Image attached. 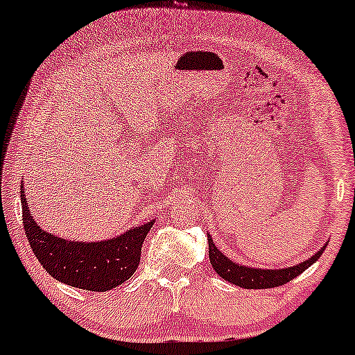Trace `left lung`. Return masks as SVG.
I'll list each match as a JSON object with an SVG mask.
<instances>
[{"label": "left lung", "mask_w": 355, "mask_h": 355, "mask_svg": "<svg viewBox=\"0 0 355 355\" xmlns=\"http://www.w3.org/2000/svg\"><path fill=\"white\" fill-rule=\"evenodd\" d=\"M326 246L327 245H324L318 253L307 258L306 261L294 264V266L281 268V270H266V268L245 266V264L232 261L228 256L221 253L218 248L215 246L210 233H208V256H210L213 270L218 272L220 277L228 281V283L245 289H268L289 283L294 277L300 276L302 271H306L311 264L318 261L321 258L322 251L326 250Z\"/></svg>", "instance_id": "1"}]
</instances>
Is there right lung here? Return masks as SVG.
Masks as SVG:
<instances>
[{
    "mask_svg": "<svg viewBox=\"0 0 355 355\" xmlns=\"http://www.w3.org/2000/svg\"><path fill=\"white\" fill-rule=\"evenodd\" d=\"M21 205L24 232L37 261L54 279L85 291H109L129 279L140 263L145 236L155 223L150 220L102 241L64 240L36 223L24 190H21Z\"/></svg>",
    "mask_w": 355,
    "mask_h": 355,
    "instance_id": "obj_1",
    "label": "right lung"
}]
</instances>
